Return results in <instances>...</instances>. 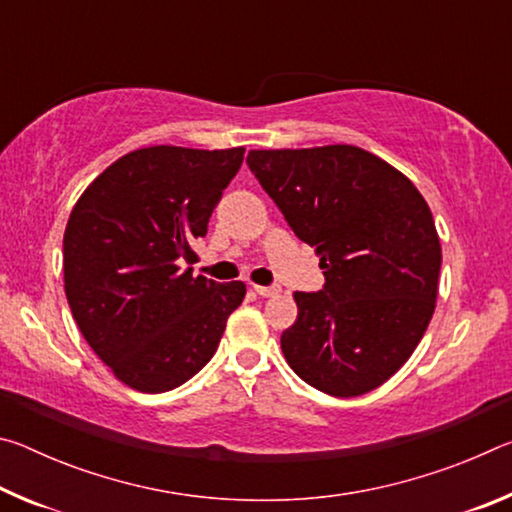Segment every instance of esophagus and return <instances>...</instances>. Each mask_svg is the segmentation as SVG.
<instances>
[{
    "label": "esophagus",
    "instance_id": "34e87169",
    "mask_svg": "<svg viewBox=\"0 0 512 512\" xmlns=\"http://www.w3.org/2000/svg\"><path fill=\"white\" fill-rule=\"evenodd\" d=\"M255 293H257V296H262V298H271V296H277V293H280V287H255Z\"/></svg>",
    "mask_w": 512,
    "mask_h": 512
}]
</instances>
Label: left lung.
I'll return each mask as SVG.
<instances>
[{
	"label": "left lung",
	"instance_id": "obj_1",
	"mask_svg": "<svg viewBox=\"0 0 512 512\" xmlns=\"http://www.w3.org/2000/svg\"><path fill=\"white\" fill-rule=\"evenodd\" d=\"M246 162L325 275L320 291L293 293L284 359L334 397L381 386L436 307L443 255L427 201L404 173L350 144L250 151Z\"/></svg>",
	"mask_w": 512,
	"mask_h": 512
}]
</instances>
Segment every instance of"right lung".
Listing matches in <instances>:
<instances>
[{
  "mask_svg": "<svg viewBox=\"0 0 512 512\" xmlns=\"http://www.w3.org/2000/svg\"><path fill=\"white\" fill-rule=\"evenodd\" d=\"M241 162V146L137 149L74 205L63 239L69 309L97 357L135 391L164 393L192 379L246 296L244 282L183 268Z\"/></svg>",
  "mask_w": 512,
  "mask_h": 512,
  "instance_id": "right-lung-1",
  "label": "right lung"
}]
</instances>
